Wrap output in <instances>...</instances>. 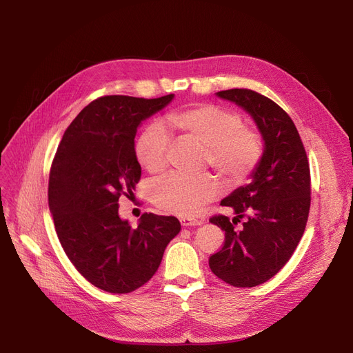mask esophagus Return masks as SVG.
Here are the masks:
<instances>
[{
    "label": "esophagus",
    "mask_w": 353,
    "mask_h": 353,
    "mask_svg": "<svg viewBox=\"0 0 353 353\" xmlns=\"http://www.w3.org/2000/svg\"><path fill=\"white\" fill-rule=\"evenodd\" d=\"M180 221H181V226H184V228H189V226H200V225L203 223L201 220L192 219V217H181Z\"/></svg>",
    "instance_id": "34e87169"
}]
</instances>
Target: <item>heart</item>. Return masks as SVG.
Here are the masks:
<instances>
[{
  "label": "heart",
  "mask_w": 353,
  "mask_h": 353,
  "mask_svg": "<svg viewBox=\"0 0 353 353\" xmlns=\"http://www.w3.org/2000/svg\"><path fill=\"white\" fill-rule=\"evenodd\" d=\"M165 125L184 139L205 148L206 163L228 186L249 179L262 159V139L243 127L233 111L213 104L184 108L165 117ZM169 134L161 124L148 125L136 141V157L148 173H160L167 164ZM219 194L217 181L209 176L194 179L169 174L154 181L150 199L164 213L193 216Z\"/></svg>",
  "instance_id": "1"
}]
</instances>
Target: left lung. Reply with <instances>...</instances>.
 I'll return each instance as SVG.
<instances>
[{
	"instance_id": "obj_1",
	"label": "left lung",
	"mask_w": 353,
	"mask_h": 353,
	"mask_svg": "<svg viewBox=\"0 0 353 353\" xmlns=\"http://www.w3.org/2000/svg\"><path fill=\"white\" fill-rule=\"evenodd\" d=\"M216 96L242 107L263 139V154L250 183L220 201L234 217L209 221L225 232V245L210 256L212 272L236 288L262 285L292 257L303 236L310 208V172L294 123L270 99L248 88H232ZM244 219V228L235 229Z\"/></svg>"
}]
</instances>
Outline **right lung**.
I'll return each mask as SVG.
<instances>
[{
	"instance_id": "add662e5",
	"label": "right lung",
	"mask_w": 353,
	"mask_h": 353,
	"mask_svg": "<svg viewBox=\"0 0 353 353\" xmlns=\"http://www.w3.org/2000/svg\"><path fill=\"white\" fill-rule=\"evenodd\" d=\"M173 99L105 96L91 101L55 153L48 183L55 232L71 263L108 293H130L150 281L181 229L174 216L144 213L134 229L119 216L120 196L132 194L141 176L137 128Z\"/></svg>"
}]
</instances>
